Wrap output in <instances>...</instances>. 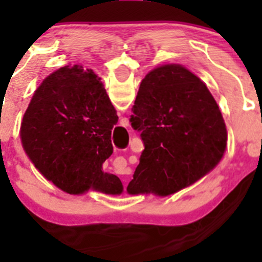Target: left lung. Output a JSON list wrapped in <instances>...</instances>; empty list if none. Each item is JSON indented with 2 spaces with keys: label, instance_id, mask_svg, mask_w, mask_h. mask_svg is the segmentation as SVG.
Wrapping results in <instances>:
<instances>
[{
  "label": "left lung",
  "instance_id": "8db88e82",
  "mask_svg": "<svg viewBox=\"0 0 262 262\" xmlns=\"http://www.w3.org/2000/svg\"><path fill=\"white\" fill-rule=\"evenodd\" d=\"M131 126L144 151L127 193L166 196L194 184L223 159L227 128L206 84L181 64H163L140 82Z\"/></svg>",
  "mask_w": 262,
  "mask_h": 262
}]
</instances>
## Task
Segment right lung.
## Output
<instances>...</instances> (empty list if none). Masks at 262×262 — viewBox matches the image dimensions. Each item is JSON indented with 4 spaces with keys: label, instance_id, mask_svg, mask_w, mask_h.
Here are the masks:
<instances>
[{
    "label": "right lung",
    "instance_id": "1",
    "mask_svg": "<svg viewBox=\"0 0 262 262\" xmlns=\"http://www.w3.org/2000/svg\"><path fill=\"white\" fill-rule=\"evenodd\" d=\"M117 110L92 69L66 66L43 80L20 123V142L40 174L69 194L119 195L123 185L102 164L113 154Z\"/></svg>",
    "mask_w": 262,
    "mask_h": 262
}]
</instances>
